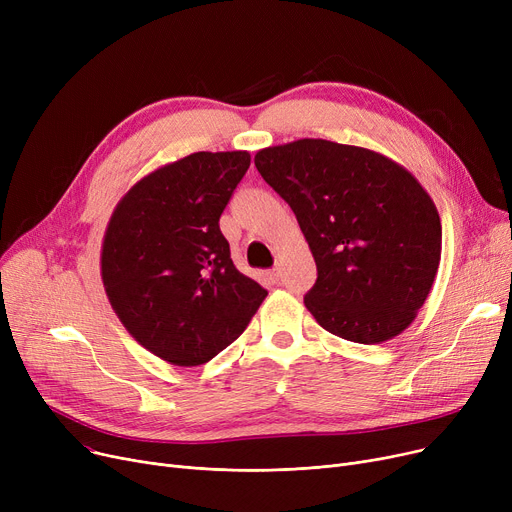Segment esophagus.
<instances>
[{
	"label": "esophagus",
	"mask_w": 512,
	"mask_h": 512,
	"mask_svg": "<svg viewBox=\"0 0 512 512\" xmlns=\"http://www.w3.org/2000/svg\"><path fill=\"white\" fill-rule=\"evenodd\" d=\"M267 276H270V280L272 282H280V270H278V267H274V270H270V272H267Z\"/></svg>",
	"instance_id": "1"
}]
</instances>
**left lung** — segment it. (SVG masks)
I'll list each match as a JSON object with an SVG mask.
<instances>
[{"label":"left lung","mask_w":512,"mask_h":512,"mask_svg":"<svg viewBox=\"0 0 512 512\" xmlns=\"http://www.w3.org/2000/svg\"><path fill=\"white\" fill-rule=\"evenodd\" d=\"M255 166L309 242L317 280L305 307L317 324L359 344L405 332L442 255L440 213L421 182L378 151L324 139L265 147Z\"/></svg>","instance_id":"1"}]
</instances>
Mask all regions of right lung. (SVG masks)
Listing matches in <instances>:
<instances>
[{
  "label": "right lung",
  "mask_w": 512,
  "mask_h": 512,
  "mask_svg": "<svg viewBox=\"0 0 512 512\" xmlns=\"http://www.w3.org/2000/svg\"><path fill=\"white\" fill-rule=\"evenodd\" d=\"M249 166V151L191 153L132 184L107 222V299L128 334L172 365L211 361L267 297L236 270L220 232V215Z\"/></svg>",
  "instance_id": "add662e5"
}]
</instances>
